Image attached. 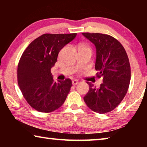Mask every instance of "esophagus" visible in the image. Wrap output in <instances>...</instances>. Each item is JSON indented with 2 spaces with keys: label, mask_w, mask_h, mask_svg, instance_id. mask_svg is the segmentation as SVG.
Here are the masks:
<instances>
[{
  "label": "esophagus",
  "mask_w": 147,
  "mask_h": 147,
  "mask_svg": "<svg viewBox=\"0 0 147 147\" xmlns=\"http://www.w3.org/2000/svg\"><path fill=\"white\" fill-rule=\"evenodd\" d=\"M72 84H73V85L75 86V85H76V84H78V81L76 79H74V80H73V81H72Z\"/></svg>",
  "instance_id": "1"
}]
</instances>
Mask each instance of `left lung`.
Wrapping results in <instances>:
<instances>
[{
	"mask_svg": "<svg viewBox=\"0 0 147 147\" xmlns=\"http://www.w3.org/2000/svg\"><path fill=\"white\" fill-rule=\"evenodd\" d=\"M82 35L95 45L96 76L103 78L99 88L87 82L89 89L84 100L94 112H109L121 102L128 91L131 78L128 55L120 42L112 36L88 32Z\"/></svg>",
	"mask_w": 147,
	"mask_h": 147,
	"instance_id": "obj_1",
	"label": "left lung"
}]
</instances>
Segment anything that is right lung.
<instances>
[{
    "mask_svg": "<svg viewBox=\"0 0 147 147\" xmlns=\"http://www.w3.org/2000/svg\"><path fill=\"white\" fill-rule=\"evenodd\" d=\"M74 34H45L32 42L20 58L17 80L24 98L36 110L52 112L62 106L72 86L71 79L54 81L51 68L59 52L76 38Z\"/></svg>",
    "mask_w": 147,
    "mask_h": 147,
    "instance_id": "add662e5",
    "label": "right lung"
}]
</instances>
